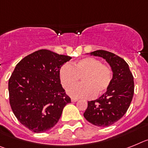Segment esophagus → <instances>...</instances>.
Masks as SVG:
<instances>
[{
  "label": "esophagus",
  "instance_id": "esophagus-1",
  "mask_svg": "<svg viewBox=\"0 0 148 148\" xmlns=\"http://www.w3.org/2000/svg\"><path fill=\"white\" fill-rule=\"evenodd\" d=\"M78 99L77 98H75V97H71V101L72 102H76V101H77Z\"/></svg>",
  "mask_w": 148,
  "mask_h": 148
}]
</instances>
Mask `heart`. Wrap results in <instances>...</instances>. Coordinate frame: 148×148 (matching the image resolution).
<instances>
[{
    "label": "heart",
    "instance_id": "heart-1",
    "mask_svg": "<svg viewBox=\"0 0 148 148\" xmlns=\"http://www.w3.org/2000/svg\"><path fill=\"white\" fill-rule=\"evenodd\" d=\"M81 76L83 83L73 86ZM60 78L68 93L75 97L88 98L101 95L109 88L112 80V71L98 59L86 57L71 65L64 64L60 69Z\"/></svg>",
    "mask_w": 148,
    "mask_h": 148
}]
</instances>
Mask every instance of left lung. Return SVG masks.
<instances>
[{
  "label": "left lung",
  "mask_w": 148,
  "mask_h": 148,
  "mask_svg": "<svg viewBox=\"0 0 148 148\" xmlns=\"http://www.w3.org/2000/svg\"><path fill=\"white\" fill-rule=\"evenodd\" d=\"M90 54L102 57L111 66L112 80L106 92L95 101H88L84 118L97 127H109L127 112L134 94L133 76L128 64L120 56L103 50Z\"/></svg>",
  "instance_id": "8db88e82"
}]
</instances>
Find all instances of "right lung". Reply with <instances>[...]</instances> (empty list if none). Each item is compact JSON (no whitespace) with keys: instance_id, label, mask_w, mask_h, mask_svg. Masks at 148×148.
<instances>
[{"instance_id":"add662e5","label":"right lung","mask_w":148,"mask_h":148,"mask_svg":"<svg viewBox=\"0 0 148 148\" xmlns=\"http://www.w3.org/2000/svg\"><path fill=\"white\" fill-rule=\"evenodd\" d=\"M71 59L42 49L25 56L9 79L10 103L21 124L34 133H44L60 120L71 98L62 88L60 69Z\"/></svg>"}]
</instances>
